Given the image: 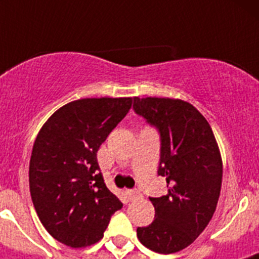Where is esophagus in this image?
<instances>
[{
  "mask_svg": "<svg viewBox=\"0 0 259 259\" xmlns=\"http://www.w3.org/2000/svg\"><path fill=\"white\" fill-rule=\"evenodd\" d=\"M125 193H127L130 200H136V198H139L141 196L140 191H137V189H128V191H125Z\"/></svg>",
  "mask_w": 259,
  "mask_h": 259,
  "instance_id": "obj_1",
  "label": "esophagus"
}]
</instances>
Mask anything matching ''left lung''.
Instances as JSON below:
<instances>
[{
  "mask_svg": "<svg viewBox=\"0 0 259 259\" xmlns=\"http://www.w3.org/2000/svg\"><path fill=\"white\" fill-rule=\"evenodd\" d=\"M134 110L161 136L158 175L168 193L150 197L154 221L137 228L144 246L176 253L200 236L214 215L222 187V158L212 130L193 105L172 98H134Z\"/></svg>",
  "mask_w": 259,
  "mask_h": 259,
  "instance_id": "left-lung-1",
  "label": "left lung"
}]
</instances>
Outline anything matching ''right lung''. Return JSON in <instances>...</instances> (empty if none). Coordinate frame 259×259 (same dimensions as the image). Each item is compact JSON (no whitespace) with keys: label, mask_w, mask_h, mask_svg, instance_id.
Returning <instances> with one entry per match:
<instances>
[{"label":"right lung","mask_w":259,"mask_h":259,"mask_svg":"<svg viewBox=\"0 0 259 259\" xmlns=\"http://www.w3.org/2000/svg\"><path fill=\"white\" fill-rule=\"evenodd\" d=\"M132 106L131 97L83 98L62 106L36 137L29 192L45 230L71 248L101 240L123 203L107 189L97 152Z\"/></svg>","instance_id":"1"}]
</instances>
